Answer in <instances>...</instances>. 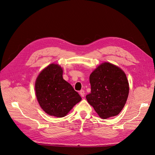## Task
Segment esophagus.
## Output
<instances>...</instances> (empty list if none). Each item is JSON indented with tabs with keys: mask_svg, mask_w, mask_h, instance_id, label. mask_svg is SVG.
I'll use <instances>...</instances> for the list:
<instances>
[{
	"mask_svg": "<svg viewBox=\"0 0 155 155\" xmlns=\"http://www.w3.org/2000/svg\"><path fill=\"white\" fill-rule=\"evenodd\" d=\"M79 94L81 95V97H84V96H85V91H84L83 90H81L79 91Z\"/></svg>",
	"mask_w": 155,
	"mask_h": 155,
	"instance_id": "esophagus-1",
	"label": "esophagus"
}]
</instances>
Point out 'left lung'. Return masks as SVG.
Segmentation results:
<instances>
[{
	"label": "left lung",
	"mask_w": 155,
	"mask_h": 155,
	"mask_svg": "<svg viewBox=\"0 0 155 155\" xmlns=\"http://www.w3.org/2000/svg\"><path fill=\"white\" fill-rule=\"evenodd\" d=\"M91 92L86 96L101 118L118 115L129 95V83L122 70L109 63L100 64L89 78Z\"/></svg>",
	"instance_id": "obj_1"
}]
</instances>
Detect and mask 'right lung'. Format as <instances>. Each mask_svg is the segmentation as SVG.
I'll return each mask as SVG.
<instances>
[{"instance_id": "obj_1", "label": "right lung", "mask_w": 155, "mask_h": 155, "mask_svg": "<svg viewBox=\"0 0 155 155\" xmlns=\"http://www.w3.org/2000/svg\"><path fill=\"white\" fill-rule=\"evenodd\" d=\"M37 99L46 113L61 118L81 100L72 86L63 78L62 68L51 64L39 74L35 81Z\"/></svg>"}]
</instances>
